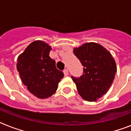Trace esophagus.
Returning <instances> with one entry per match:
<instances>
[{
  "mask_svg": "<svg viewBox=\"0 0 131 131\" xmlns=\"http://www.w3.org/2000/svg\"><path fill=\"white\" fill-rule=\"evenodd\" d=\"M63 72H64V75L65 76H67L68 75H69V70H68V69H64Z\"/></svg>",
  "mask_w": 131,
  "mask_h": 131,
  "instance_id": "esophagus-1",
  "label": "esophagus"
}]
</instances>
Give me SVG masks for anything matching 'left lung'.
Returning <instances> with one entry per match:
<instances>
[{"label": "left lung", "instance_id": "8db88e82", "mask_svg": "<svg viewBox=\"0 0 131 131\" xmlns=\"http://www.w3.org/2000/svg\"><path fill=\"white\" fill-rule=\"evenodd\" d=\"M73 53L84 69L80 78H71L84 100L95 101L112 86L116 73V62L105 47L95 43L75 48Z\"/></svg>", "mask_w": 131, "mask_h": 131}]
</instances>
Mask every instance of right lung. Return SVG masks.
Listing matches in <instances>:
<instances>
[{"label":"right lung","mask_w":131,"mask_h":131,"mask_svg":"<svg viewBox=\"0 0 131 131\" xmlns=\"http://www.w3.org/2000/svg\"><path fill=\"white\" fill-rule=\"evenodd\" d=\"M51 49L45 42L35 41L17 58V69L23 84L39 99H46L55 93L64 77L63 72L56 67L55 60L49 57Z\"/></svg>","instance_id":"add662e5"}]
</instances>
